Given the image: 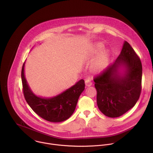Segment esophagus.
Instances as JSON below:
<instances>
[{
	"label": "esophagus",
	"mask_w": 153,
	"mask_h": 153,
	"mask_svg": "<svg viewBox=\"0 0 153 153\" xmlns=\"http://www.w3.org/2000/svg\"><path fill=\"white\" fill-rule=\"evenodd\" d=\"M85 85L86 86H90L92 85V82H91V79H86L85 81Z\"/></svg>",
	"instance_id": "esophagus-1"
}]
</instances>
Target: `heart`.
I'll use <instances>...</instances> for the list:
<instances>
[{"label": "heart", "mask_w": 153, "mask_h": 153, "mask_svg": "<svg viewBox=\"0 0 153 153\" xmlns=\"http://www.w3.org/2000/svg\"><path fill=\"white\" fill-rule=\"evenodd\" d=\"M104 46L101 43H98L95 45L94 49L91 57H94L97 53L96 58L94 59L91 67V70L94 73H99L103 71L108 66L110 62V54L107 50H102Z\"/></svg>", "instance_id": "1"}]
</instances>
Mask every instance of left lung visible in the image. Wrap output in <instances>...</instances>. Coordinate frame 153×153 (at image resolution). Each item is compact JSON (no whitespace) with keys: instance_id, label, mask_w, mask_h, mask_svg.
<instances>
[{"instance_id":"left-lung-1","label":"left lung","mask_w":153,"mask_h":153,"mask_svg":"<svg viewBox=\"0 0 153 153\" xmlns=\"http://www.w3.org/2000/svg\"><path fill=\"white\" fill-rule=\"evenodd\" d=\"M141 61L125 41L120 54L94 81L97 104L109 117H117L132 108L139 99L142 88Z\"/></svg>"}]
</instances>
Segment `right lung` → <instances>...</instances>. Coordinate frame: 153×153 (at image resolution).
<instances>
[{"mask_svg":"<svg viewBox=\"0 0 153 153\" xmlns=\"http://www.w3.org/2000/svg\"><path fill=\"white\" fill-rule=\"evenodd\" d=\"M25 61L21 77L24 97L29 106L38 116L49 122H60L67 120L73 114L79 97L85 89L84 80H80L70 88L53 97L37 96L32 91L25 79Z\"/></svg>","mask_w":153,"mask_h":153,"instance_id":"add662e5","label":"right lung"}]
</instances>
